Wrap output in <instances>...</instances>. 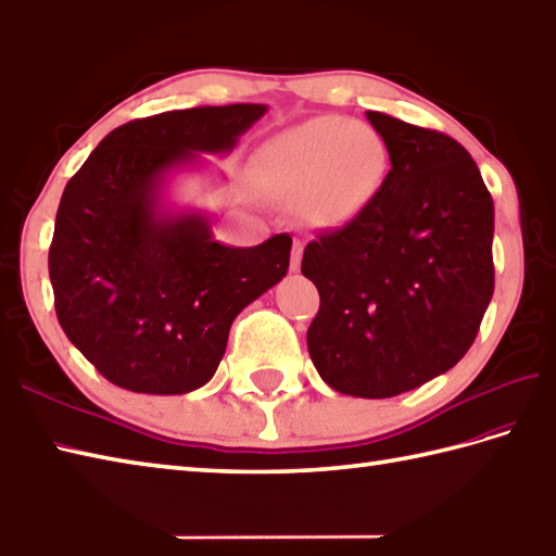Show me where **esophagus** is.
I'll return each mask as SVG.
<instances>
[{
	"mask_svg": "<svg viewBox=\"0 0 556 556\" xmlns=\"http://www.w3.org/2000/svg\"><path fill=\"white\" fill-rule=\"evenodd\" d=\"M302 242L294 240L292 242V256H290V270H300V264H302Z\"/></svg>",
	"mask_w": 556,
	"mask_h": 556,
	"instance_id": "esophagus-1",
	"label": "esophagus"
}]
</instances>
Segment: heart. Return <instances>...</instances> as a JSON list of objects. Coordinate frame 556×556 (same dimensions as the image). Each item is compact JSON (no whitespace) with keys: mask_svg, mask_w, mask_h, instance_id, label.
I'll return each mask as SVG.
<instances>
[{"mask_svg":"<svg viewBox=\"0 0 556 556\" xmlns=\"http://www.w3.org/2000/svg\"><path fill=\"white\" fill-rule=\"evenodd\" d=\"M389 153L381 136L348 117H312L276 134L256 169L276 199L316 228H345L377 199Z\"/></svg>","mask_w":556,"mask_h":556,"instance_id":"b5f03b06","label":"heart"}]
</instances>
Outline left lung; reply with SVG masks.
<instances>
[{
	"mask_svg": "<svg viewBox=\"0 0 556 556\" xmlns=\"http://www.w3.org/2000/svg\"><path fill=\"white\" fill-rule=\"evenodd\" d=\"M391 169L355 223L307 244V348L338 393L391 399L468 353L494 292V203L451 136L367 112Z\"/></svg>",
	"mask_w": 556,
	"mask_h": 556,
	"instance_id": "left-lung-1",
	"label": "left lung"
}]
</instances>
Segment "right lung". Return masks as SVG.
Wrapping results in <instances>:
<instances>
[{
    "label": "right lung",
    "instance_id": "right-lung-1",
    "mask_svg": "<svg viewBox=\"0 0 556 556\" xmlns=\"http://www.w3.org/2000/svg\"><path fill=\"white\" fill-rule=\"evenodd\" d=\"M266 105L173 110L110 131L64 187L50 244L60 326L108 381L179 395L218 369L249 302L282 280L290 235L213 240L201 211L165 206L169 173L225 155Z\"/></svg>",
    "mask_w": 556,
    "mask_h": 556
}]
</instances>
